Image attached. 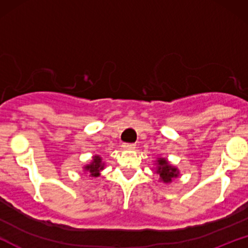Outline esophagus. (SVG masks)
<instances>
[{"label":"esophagus","mask_w":248,"mask_h":248,"mask_svg":"<svg viewBox=\"0 0 248 248\" xmlns=\"http://www.w3.org/2000/svg\"><path fill=\"white\" fill-rule=\"evenodd\" d=\"M122 147H124V149H126V150H133L136 148V144L135 143H124L122 144Z\"/></svg>","instance_id":"obj_1"}]
</instances>
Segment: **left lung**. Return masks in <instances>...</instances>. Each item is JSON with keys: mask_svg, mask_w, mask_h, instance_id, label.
I'll return each instance as SVG.
<instances>
[{"mask_svg": "<svg viewBox=\"0 0 248 248\" xmlns=\"http://www.w3.org/2000/svg\"><path fill=\"white\" fill-rule=\"evenodd\" d=\"M156 164H157L156 172L160 175V179L163 183H171L173 178L178 177V169L177 168L170 166V163L167 161V158H157Z\"/></svg>", "mask_w": 248, "mask_h": 248, "instance_id": "obj_1", "label": "left lung"}]
</instances>
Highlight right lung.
Listing matches in <instances>:
<instances>
[{
  "label": "right lung",
  "mask_w": 248,
  "mask_h": 248,
  "mask_svg": "<svg viewBox=\"0 0 248 248\" xmlns=\"http://www.w3.org/2000/svg\"><path fill=\"white\" fill-rule=\"evenodd\" d=\"M104 167L105 163L102 162V158L99 155H94L92 162L84 167V170L90 172V176H92V177H98V176H100L101 170H104Z\"/></svg>",
  "instance_id": "1"
}]
</instances>
